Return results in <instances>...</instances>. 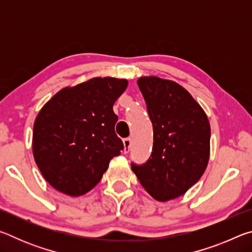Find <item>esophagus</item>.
<instances>
[{"instance_id": "34e87169", "label": "esophagus", "mask_w": 252, "mask_h": 252, "mask_svg": "<svg viewBox=\"0 0 252 252\" xmlns=\"http://www.w3.org/2000/svg\"><path fill=\"white\" fill-rule=\"evenodd\" d=\"M123 146H125V153H129L130 147H131V139L126 138L123 140Z\"/></svg>"}]
</instances>
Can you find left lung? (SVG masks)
Listing matches in <instances>:
<instances>
[{"mask_svg": "<svg viewBox=\"0 0 252 252\" xmlns=\"http://www.w3.org/2000/svg\"><path fill=\"white\" fill-rule=\"evenodd\" d=\"M138 85L153 126V148L146 163L131 168L144 190L165 202L185 194L206 171L210 123L201 105L174 81L141 76Z\"/></svg>", "mask_w": 252, "mask_h": 252, "instance_id": "left-lung-1", "label": "left lung"}]
</instances>
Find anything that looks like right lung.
Here are the masks:
<instances>
[{"mask_svg":"<svg viewBox=\"0 0 252 252\" xmlns=\"http://www.w3.org/2000/svg\"><path fill=\"white\" fill-rule=\"evenodd\" d=\"M126 87V79L97 76L63 88L42 106L34 121L32 151L55 190L70 197L85 194L120 155L113 104Z\"/></svg>","mask_w":252,"mask_h":252,"instance_id":"obj_1","label":"right lung"}]
</instances>
